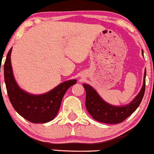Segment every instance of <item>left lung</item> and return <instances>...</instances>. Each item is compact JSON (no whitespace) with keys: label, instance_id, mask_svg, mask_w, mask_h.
<instances>
[{"label":"left lung","instance_id":"left-lung-1","mask_svg":"<svg viewBox=\"0 0 154 154\" xmlns=\"http://www.w3.org/2000/svg\"><path fill=\"white\" fill-rule=\"evenodd\" d=\"M143 55V50H142ZM145 77L146 69H145L143 85L137 96L129 104L125 105L115 106L103 100L93 87L83 84L86 91L85 106L87 110L95 120L106 124H119L122 122L133 113L140 104L143 99L145 90Z\"/></svg>","mask_w":154,"mask_h":154}]
</instances>
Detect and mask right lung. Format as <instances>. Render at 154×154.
Returning a JSON list of instances; mask_svg holds the SVG:
<instances>
[{"mask_svg":"<svg viewBox=\"0 0 154 154\" xmlns=\"http://www.w3.org/2000/svg\"><path fill=\"white\" fill-rule=\"evenodd\" d=\"M12 49L6 56L4 72L6 90L12 107L19 115L30 122L43 124L54 119L66 91L75 85L77 80L71 79L62 82L44 94L27 93L18 86L14 77L10 57Z\"/></svg>","mask_w":154,"mask_h":154,"instance_id":"1","label":"right lung"}]
</instances>
